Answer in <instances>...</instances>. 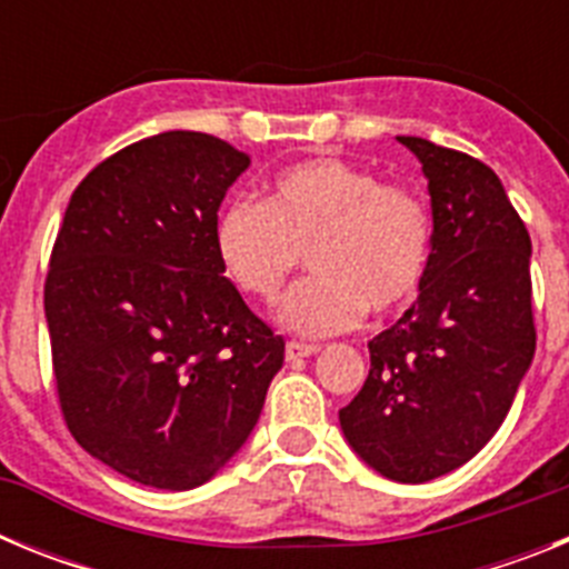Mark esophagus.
<instances>
[{
	"instance_id": "esophagus-1",
	"label": "esophagus",
	"mask_w": 569,
	"mask_h": 569,
	"mask_svg": "<svg viewBox=\"0 0 569 569\" xmlns=\"http://www.w3.org/2000/svg\"><path fill=\"white\" fill-rule=\"evenodd\" d=\"M316 353H319V345H305V341H288V347H284L288 361L308 359V356H316Z\"/></svg>"
}]
</instances>
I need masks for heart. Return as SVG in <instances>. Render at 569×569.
I'll use <instances>...</instances> for the list:
<instances>
[{
  "label": "heart",
  "instance_id": "heart-1",
  "mask_svg": "<svg viewBox=\"0 0 569 569\" xmlns=\"http://www.w3.org/2000/svg\"><path fill=\"white\" fill-rule=\"evenodd\" d=\"M213 239L228 279L264 305L308 253L313 279L281 301L279 321L316 339L353 330L367 308L405 310L430 264V216L419 196L330 156L276 173L264 204H224Z\"/></svg>",
  "mask_w": 569,
  "mask_h": 569
}]
</instances>
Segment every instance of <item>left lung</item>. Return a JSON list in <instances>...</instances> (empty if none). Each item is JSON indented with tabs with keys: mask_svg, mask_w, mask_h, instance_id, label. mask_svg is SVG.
Masks as SVG:
<instances>
[{
	"mask_svg": "<svg viewBox=\"0 0 569 569\" xmlns=\"http://www.w3.org/2000/svg\"><path fill=\"white\" fill-rule=\"evenodd\" d=\"M421 162L433 233L416 301L370 341V373L339 410L379 476L425 485L492 439L536 353L530 233L485 162L396 136Z\"/></svg>",
	"mask_w": 569,
	"mask_h": 569,
	"instance_id": "left-lung-1",
	"label": "left lung"
}]
</instances>
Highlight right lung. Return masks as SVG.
I'll return each mask as SVG.
<instances>
[{
  "mask_svg": "<svg viewBox=\"0 0 569 569\" xmlns=\"http://www.w3.org/2000/svg\"><path fill=\"white\" fill-rule=\"evenodd\" d=\"M250 156L168 130L82 179L44 279V319L70 433L156 490H193L259 421L284 339L216 256V213Z\"/></svg>",
  "mask_w": 569,
  "mask_h": 569,
  "instance_id": "1",
  "label": "right lung"
}]
</instances>
